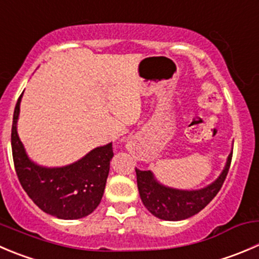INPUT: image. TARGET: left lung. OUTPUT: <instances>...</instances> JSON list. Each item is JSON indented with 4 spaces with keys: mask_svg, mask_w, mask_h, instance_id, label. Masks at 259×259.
<instances>
[{
    "mask_svg": "<svg viewBox=\"0 0 259 259\" xmlns=\"http://www.w3.org/2000/svg\"><path fill=\"white\" fill-rule=\"evenodd\" d=\"M232 157L233 152L228 157L224 170L215 182L207 187L195 191H182L165 187L155 181L150 170H140L135 168L140 199L144 206L159 219L168 220V222L187 219L201 211L217 196L227 178Z\"/></svg>",
    "mask_w": 259,
    "mask_h": 259,
    "instance_id": "1",
    "label": "left lung"
}]
</instances>
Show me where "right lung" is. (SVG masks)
<instances>
[{
	"label": "right lung",
	"mask_w": 259,
	"mask_h": 259,
	"mask_svg": "<svg viewBox=\"0 0 259 259\" xmlns=\"http://www.w3.org/2000/svg\"><path fill=\"white\" fill-rule=\"evenodd\" d=\"M20 95L15 106L11 129V148L15 170L25 192L37 207L59 219H81L91 214L101 202L114 157L112 144L95 148L73 164L47 168L27 157L17 135Z\"/></svg>",
	"instance_id": "obj_1"
}]
</instances>
